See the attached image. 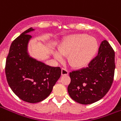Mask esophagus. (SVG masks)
I'll list each match as a JSON object with an SVG mask.
<instances>
[{
	"label": "esophagus",
	"instance_id": "esophagus-1",
	"mask_svg": "<svg viewBox=\"0 0 121 121\" xmlns=\"http://www.w3.org/2000/svg\"><path fill=\"white\" fill-rule=\"evenodd\" d=\"M69 71L65 68L61 69V75H68Z\"/></svg>",
	"mask_w": 121,
	"mask_h": 121
}]
</instances>
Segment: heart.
<instances>
[{"mask_svg": "<svg viewBox=\"0 0 121 121\" xmlns=\"http://www.w3.org/2000/svg\"><path fill=\"white\" fill-rule=\"evenodd\" d=\"M99 49L97 40L85 34L69 35L62 41L58 51L54 52V57L58 61L68 56L69 63L75 68L86 66L92 60Z\"/></svg>", "mask_w": 121, "mask_h": 121, "instance_id": "b5f03b06", "label": "heart"}]
</instances>
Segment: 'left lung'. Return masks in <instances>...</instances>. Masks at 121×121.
Wrapping results in <instances>:
<instances>
[{
	"label": "left lung",
	"mask_w": 121,
	"mask_h": 121,
	"mask_svg": "<svg viewBox=\"0 0 121 121\" xmlns=\"http://www.w3.org/2000/svg\"><path fill=\"white\" fill-rule=\"evenodd\" d=\"M115 52L106 40L102 41L98 54L85 68L69 73L67 87L71 98L82 104H93L104 97L113 81Z\"/></svg>",
	"instance_id": "left-lung-1"
}]
</instances>
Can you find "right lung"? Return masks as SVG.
I'll return each instance as SVG.
<instances>
[{
    "mask_svg": "<svg viewBox=\"0 0 121 121\" xmlns=\"http://www.w3.org/2000/svg\"><path fill=\"white\" fill-rule=\"evenodd\" d=\"M34 29L30 28L12 42L6 62L8 83L23 101L37 103L49 96L61 76L60 67L47 65L30 56L28 47Z\"/></svg>",
    "mask_w": 121,
    "mask_h": 121,
    "instance_id": "obj_1",
    "label": "right lung"
}]
</instances>
